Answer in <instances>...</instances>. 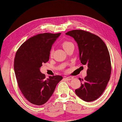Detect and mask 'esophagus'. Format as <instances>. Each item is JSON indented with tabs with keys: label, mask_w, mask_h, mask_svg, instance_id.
<instances>
[{
	"label": "esophagus",
	"mask_w": 122,
	"mask_h": 122,
	"mask_svg": "<svg viewBox=\"0 0 122 122\" xmlns=\"http://www.w3.org/2000/svg\"><path fill=\"white\" fill-rule=\"evenodd\" d=\"M64 79H66V81H71V80L73 79V77H72V76H67V77L65 78Z\"/></svg>",
	"instance_id": "obj_1"
}]
</instances>
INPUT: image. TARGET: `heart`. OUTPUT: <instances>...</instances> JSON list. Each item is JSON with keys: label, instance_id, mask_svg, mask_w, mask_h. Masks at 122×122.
I'll return each mask as SVG.
<instances>
[{"label": "heart", "instance_id": "heart-1", "mask_svg": "<svg viewBox=\"0 0 122 122\" xmlns=\"http://www.w3.org/2000/svg\"><path fill=\"white\" fill-rule=\"evenodd\" d=\"M73 43L69 41H65L62 43L63 48H64V50L67 49L68 47H69V46H73ZM52 54H53V51H51V56H52Z\"/></svg>", "mask_w": 122, "mask_h": 122}]
</instances>
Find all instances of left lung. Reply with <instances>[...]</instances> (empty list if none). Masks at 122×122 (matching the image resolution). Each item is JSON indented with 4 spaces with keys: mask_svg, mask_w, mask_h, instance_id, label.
Instances as JSON below:
<instances>
[{
    "mask_svg": "<svg viewBox=\"0 0 122 122\" xmlns=\"http://www.w3.org/2000/svg\"><path fill=\"white\" fill-rule=\"evenodd\" d=\"M66 34L77 43L81 62L88 66L87 76L79 78L81 86L75 92L84 101H94L103 94L110 79L112 67L108 48L99 36L88 31L73 30Z\"/></svg>",
    "mask_w": 122,
    "mask_h": 122,
    "instance_id": "obj_1",
    "label": "left lung"
}]
</instances>
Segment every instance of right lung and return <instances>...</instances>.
<instances>
[{
  "instance_id": "right-lung-1",
  "label": "right lung",
  "mask_w": 122,
  "mask_h": 122,
  "mask_svg": "<svg viewBox=\"0 0 122 122\" xmlns=\"http://www.w3.org/2000/svg\"><path fill=\"white\" fill-rule=\"evenodd\" d=\"M61 33H43L30 38L16 51L14 69L18 86L24 97L33 104L41 106L52 96L63 77L49 76L40 71L49 61L51 46Z\"/></svg>"
}]
</instances>
